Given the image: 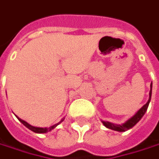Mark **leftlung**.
I'll return each mask as SVG.
<instances>
[{
  "label": "left lung",
  "mask_w": 159,
  "mask_h": 159,
  "mask_svg": "<svg viewBox=\"0 0 159 159\" xmlns=\"http://www.w3.org/2000/svg\"><path fill=\"white\" fill-rule=\"evenodd\" d=\"M152 87V86H151ZM150 98H151V89H150V92H149V99H148V102L143 106V107L136 113V114L130 118L127 122H125V124H123L122 125H113L109 122H104L102 121L103 125L108 129H111V130H114V131H117V132H125L129 129H131L132 127H134L135 125L139 122V121L142 119V117L144 116L145 112L147 111L148 107V104H149V101H150Z\"/></svg>",
  "instance_id": "1"
}]
</instances>
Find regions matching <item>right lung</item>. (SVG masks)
Masks as SVG:
<instances>
[{
    "label": "right lung",
    "mask_w": 159,
    "mask_h": 159,
    "mask_svg": "<svg viewBox=\"0 0 159 159\" xmlns=\"http://www.w3.org/2000/svg\"><path fill=\"white\" fill-rule=\"evenodd\" d=\"M17 119L20 121L23 125H24L25 127H27L28 129H30L31 131H33V132H34V133H36V134H45V133H48V132H50V131H52L53 128H55L58 125H59L61 122H63V120H64V118L62 119V120L60 121L59 123H58V124H56V125H52V126H51V127L49 128H41V127H34V126H32V125H30L29 124H27L25 121L22 120V119H20L19 117H17Z\"/></svg>",
    "instance_id": "1"
}]
</instances>
